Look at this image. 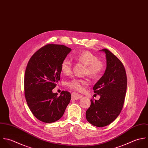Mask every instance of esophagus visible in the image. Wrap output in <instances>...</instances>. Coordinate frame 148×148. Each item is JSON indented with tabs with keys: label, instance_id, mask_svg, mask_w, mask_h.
Wrapping results in <instances>:
<instances>
[{
	"label": "esophagus",
	"instance_id": "obj_1",
	"mask_svg": "<svg viewBox=\"0 0 148 148\" xmlns=\"http://www.w3.org/2000/svg\"><path fill=\"white\" fill-rule=\"evenodd\" d=\"M71 97H72V99H74V100H77V99H79L80 98H81L82 97V95H81V94H77V93H75V92H73L71 94Z\"/></svg>",
	"mask_w": 148,
	"mask_h": 148
}]
</instances>
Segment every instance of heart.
I'll list each match as a JSON object with an SVG mask.
<instances>
[{"label":"heart","instance_id":"heart-1","mask_svg":"<svg viewBox=\"0 0 148 148\" xmlns=\"http://www.w3.org/2000/svg\"><path fill=\"white\" fill-rule=\"evenodd\" d=\"M75 60L86 66V73L92 78H97L102 74L104 64L102 61L97 59V57L89 51H81L73 56ZM60 70L65 75H69L72 70V63L70 59L66 58L63 59L60 64ZM88 81L79 78H73L67 83V85L78 91H82L84 89Z\"/></svg>","mask_w":148,"mask_h":148}]
</instances>
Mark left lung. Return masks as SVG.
I'll return each mask as SVG.
<instances>
[{"label": "left lung", "mask_w": 148, "mask_h": 148, "mask_svg": "<svg viewBox=\"0 0 148 148\" xmlns=\"http://www.w3.org/2000/svg\"><path fill=\"white\" fill-rule=\"evenodd\" d=\"M106 69L103 76L93 87L99 100L91 99V105L86 112L89 123L97 127L107 126L120 114L125 101L127 88V77L125 67L117 57L106 49Z\"/></svg>", "instance_id": "8db88e82"}]
</instances>
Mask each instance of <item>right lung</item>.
Wrapping results in <instances>:
<instances>
[{"instance_id":"right-lung-1","label":"right lung","mask_w":148,"mask_h":148,"mask_svg":"<svg viewBox=\"0 0 148 148\" xmlns=\"http://www.w3.org/2000/svg\"><path fill=\"white\" fill-rule=\"evenodd\" d=\"M71 49L64 45L49 44L31 57L26 67L24 89L27 103L33 115L40 121L51 123L63 115L71 94L53 92L60 75V64Z\"/></svg>"}]
</instances>
